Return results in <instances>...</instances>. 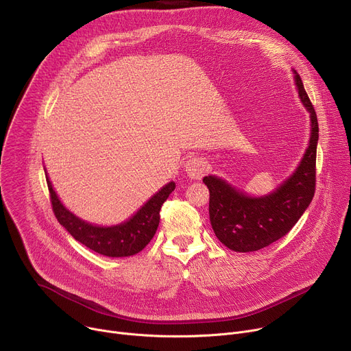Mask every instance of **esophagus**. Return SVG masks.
Listing matches in <instances>:
<instances>
[{
    "mask_svg": "<svg viewBox=\"0 0 351 351\" xmlns=\"http://www.w3.org/2000/svg\"><path fill=\"white\" fill-rule=\"evenodd\" d=\"M184 171L191 179L200 180L206 172V162L203 158H191L184 165Z\"/></svg>",
    "mask_w": 351,
    "mask_h": 351,
    "instance_id": "esophagus-1",
    "label": "esophagus"
}]
</instances>
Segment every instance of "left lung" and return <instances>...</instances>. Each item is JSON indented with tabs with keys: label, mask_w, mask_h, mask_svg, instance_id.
<instances>
[{
	"label": "left lung",
	"mask_w": 351,
	"mask_h": 351,
	"mask_svg": "<svg viewBox=\"0 0 351 351\" xmlns=\"http://www.w3.org/2000/svg\"><path fill=\"white\" fill-rule=\"evenodd\" d=\"M295 82L312 121L309 147L296 172L274 193L264 197H248L216 176L203 179L210 192V223L216 237L232 251H256L287 236L315 196L319 124L315 107L298 72Z\"/></svg>",
	"instance_id": "left-lung-1"
}]
</instances>
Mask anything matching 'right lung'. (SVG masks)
Wrapping results in <instances>:
<instances>
[{
	"instance_id": "1",
	"label": "right lung",
	"mask_w": 351,
	"mask_h": 351,
	"mask_svg": "<svg viewBox=\"0 0 351 351\" xmlns=\"http://www.w3.org/2000/svg\"><path fill=\"white\" fill-rule=\"evenodd\" d=\"M46 183L58 221L75 240L106 256H130L143 251L155 236L162 204L175 191V183L171 182L163 186L128 221L114 227H97L84 223L66 210L58 199L49 179H46Z\"/></svg>"
}]
</instances>
